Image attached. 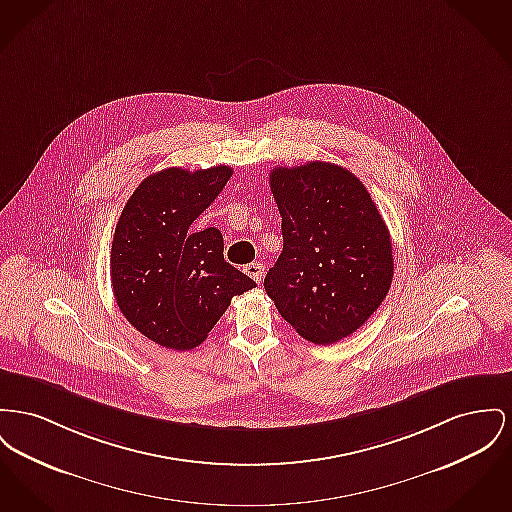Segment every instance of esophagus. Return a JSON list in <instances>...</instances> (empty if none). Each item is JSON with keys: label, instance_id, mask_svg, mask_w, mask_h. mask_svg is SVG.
<instances>
[{"label": "esophagus", "instance_id": "obj_1", "mask_svg": "<svg viewBox=\"0 0 512 512\" xmlns=\"http://www.w3.org/2000/svg\"><path fill=\"white\" fill-rule=\"evenodd\" d=\"M245 272H247L257 284H261V280H263V276H265V267H263L261 263H251V265L245 267Z\"/></svg>", "mask_w": 512, "mask_h": 512}]
</instances>
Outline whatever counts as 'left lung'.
<instances>
[{
    "label": "left lung",
    "instance_id": "1",
    "mask_svg": "<svg viewBox=\"0 0 512 512\" xmlns=\"http://www.w3.org/2000/svg\"><path fill=\"white\" fill-rule=\"evenodd\" d=\"M284 247L265 276L278 313L315 344H332L377 311L391 288L389 228L365 185L331 162L271 170Z\"/></svg>",
    "mask_w": 512,
    "mask_h": 512
}]
</instances>
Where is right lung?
Masks as SVG:
<instances>
[{
  "instance_id": "add662e5",
  "label": "right lung",
  "mask_w": 512,
  "mask_h": 512,
  "mask_svg": "<svg viewBox=\"0 0 512 512\" xmlns=\"http://www.w3.org/2000/svg\"><path fill=\"white\" fill-rule=\"evenodd\" d=\"M232 176L230 166L166 168L141 181L121 211L112 288L125 319L152 342L193 350L234 296L257 284L224 261L220 230H189Z\"/></svg>"
}]
</instances>
